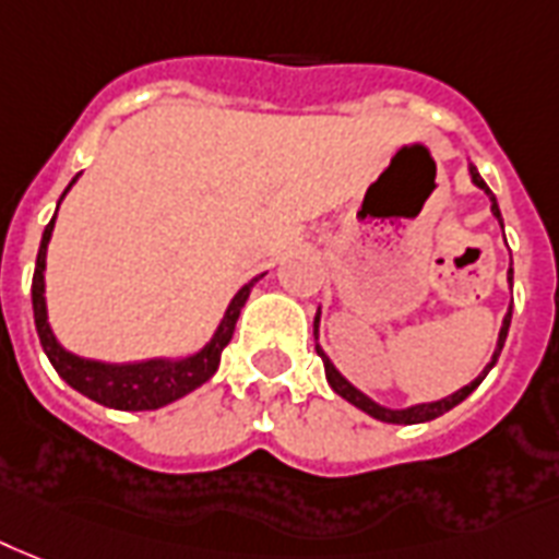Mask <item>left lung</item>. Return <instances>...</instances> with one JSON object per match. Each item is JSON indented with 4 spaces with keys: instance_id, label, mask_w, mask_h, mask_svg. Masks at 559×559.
Segmentation results:
<instances>
[{
    "instance_id": "left-lung-1",
    "label": "left lung",
    "mask_w": 559,
    "mask_h": 559,
    "mask_svg": "<svg viewBox=\"0 0 559 559\" xmlns=\"http://www.w3.org/2000/svg\"><path fill=\"white\" fill-rule=\"evenodd\" d=\"M468 171H471V180H474V183L479 186V189H483V192L488 194V198H491L493 217H497V221H500V224H502L500 206H497V198H493V192H491V189H488V186H485V180H483V177H479L476 166H468ZM511 281H514V270H508V284H511ZM312 326H316V335H319V316H316V324H312ZM508 326H511V307H508L506 319H502L500 338H497V350H493L491 361L485 365V370L479 376H476L474 382L465 384V388H460V390H456V393H451V396L439 399V402H425V405L402 407V411H393V407H382V405H379V402H373V399H370V396H365L361 390L353 388V384L347 382V379H344V376L338 373V370H335V365H333V361H330V358H326V353L321 350L319 344H316V350H319L321 361H324V373H326V382H330V388H333L335 393H338V396H342V399H347L350 405H356L358 411H365L367 416H373V419L390 421V425H419V421L437 419V416L448 413V411H451V407H456L462 402V399H468L471 393H474V390L479 388V384H483V379H485V376H488V370H491V367L497 365V358H500L502 344H506V338H508Z\"/></svg>"
}]
</instances>
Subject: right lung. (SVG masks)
<instances>
[{
  "instance_id": "add662e5",
  "label": "right lung",
  "mask_w": 559,
  "mask_h": 559,
  "mask_svg": "<svg viewBox=\"0 0 559 559\" xmlns=\"http://www.w3.org/2000/svg\"><path fill=\"white\" fill-rule=\"evenodd\" d=\"M80 177V175H76ZM76 177L68 183V189L76 183ZM66 189V192H68ZM62 192V198H66ZM59 198V201H62ZM59 209V206H57ZM53 221L45 226L43 243H39V255H36L34 284H31V301H34V324L43 342V350L48 361L53 365L62 379L74 390H80L83 396L94 399L99 405L115 407V411H157V407L169 405L175 399L192 393L194 388H201L215 376L217 365H221V353L229 342H233L235 324H238L240 307L247 304L249 289L255 287L264 275H258L249 284L235 293V298L226 307L224 319L217 324L215 335L206 347L186 358H148V361H134V365H106V361H91V358H80L74 353H68L62 344L57 342L51 324H48V310H45V255H48V240L53 233Z\"/></svg>"
}]
</instances>
